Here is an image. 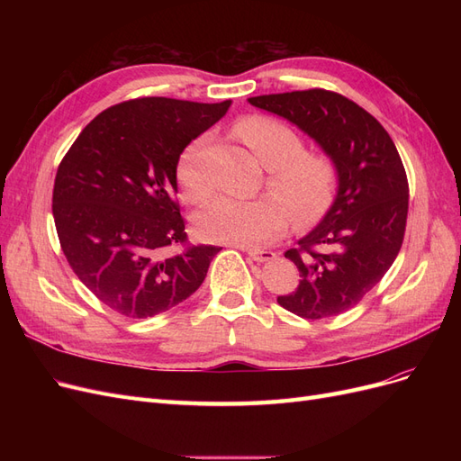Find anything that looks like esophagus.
<instances>
[{
    "label": "esophagus",
    "mask_w": 461,
    "mask_h": 461,
    "mask_svg": "<svg viewBox=\"0 0 461 461\" xmlns=\"http://www.w3.org/2000/svg\"><path fill=\"white\" fill-rule=\"evenodd\" d=\"M248 256L252 258L254 261H273L276 258L275 252H271V249H259V248H248L246 249Z\"/></svg>",
    "instance_id": "1"
}]
</instances>
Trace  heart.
<instances>
[{"label":"heart","mask_w":461,"mask_h":461,"mask_svg":"<svg viewBox=\"0 0 461 461\" xmlns=\"http://www.w3.org/2000/svg\"><path fill=\"white\" fill-rule=\"evenodd\" d=\"M234 132L267 167V183L282 198L273 194L254 200L219 196L196 217L200 239L234 246L263 244L286 230L290 213L300 222H312L329 212L337 196L339 171L327 153L303 151V138L271 117H246L236 122ZM202 153L200 138L183 151L176 169L178 185L192 202H203L212 194Z\"/></svg>","instance_id":"b5f03b06"}]
</instances>
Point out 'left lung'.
Segmentation results:
<instances>
[{
	"instance_id": "obj_1",
	"label": "left lung",
	"mask_w": 461,
	"mask_h": 461,
	"mask_svg": "<svg viewBox=\"0 0 461 461\" xmlns=\"http://www.w3.org/2000/svg\"><path fill=\"white\" fill-rule=\"evenodd\" d=\"M248 102L296 124L337 165L327 215L285 254L300 285L276 302L303 319L340 315L381 281L402 248L410 188L400 153L383 124L342 94L313 88Z\"/></svg>"
}]
</instances>
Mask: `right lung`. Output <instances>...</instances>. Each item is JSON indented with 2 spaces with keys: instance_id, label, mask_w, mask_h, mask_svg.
I'll list each match as a JSON object with an SVG mask.
<instances>
[{
  "instance_id": "1",
  "label": "right lung",
  "mask_w": 461,
  "mask_h": 461,
  "mask_svg": "<svg viewBox=\"0 0 461 461\" xmlns=\"http://www.w3.org/2000/svg\"><path fill=\"white\" fill-rule=\"evenodd\" d=\"M229 107L136 97L102 111L65 153L53 185L55 229L75 275L107 308L153 317L203 283L221 248L188 244L176 165ZM176 243L185 252L169 257Z\"/></svg>"
}]
</instances>
